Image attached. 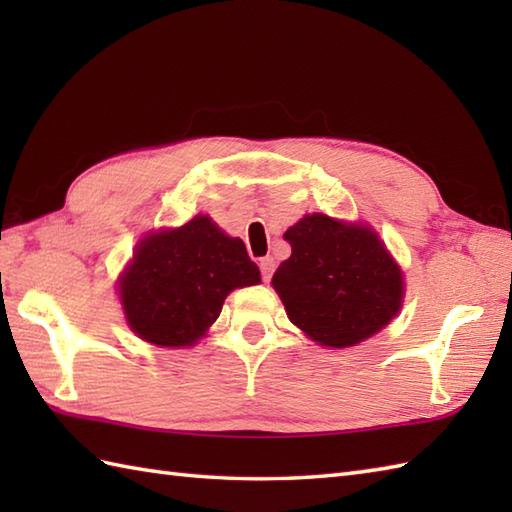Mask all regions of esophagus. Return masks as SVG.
Instances as JSON below:
<instances>
[{"label": "esophagus", "instance_id": "esophagus-1", "mask_svg": "<svg viewBox=\"0 0 512 512\" xmlns=\"http://www.w3.org/2000/svg\"><path fill=\"white\" fill-rule=\"evenodd\" d=\"M259 270H262V277L268 284L270 277H273V270H275V259L273 257H262L259 259Z\"/></svg>", "mask_w": 512, "mask_h": 512}]
</instances>
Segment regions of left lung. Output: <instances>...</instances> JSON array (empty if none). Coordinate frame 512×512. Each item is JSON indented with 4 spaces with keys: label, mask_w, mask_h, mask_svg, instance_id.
<instances>
[{
    "label": "left lung",
    "mask_w": 512,
    "mask_h": 512,
    "mask_svg": "<svg viewBox=\"0 0 512 512\" xmlns=\"http://www.w3.org/2000/svg\"><path fill=\"white\" fill-rule=\"evenodd\" d=\"M292 255L273 275L288 319L325 347H352L396 317L402 270L383 239L363 224L312 213L290 226Z\"/></svg>",
    "instance_id": "8db88e82"
}]
</instances>
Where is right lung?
<instances>
[{
	"label": "right lung",
	"mask_w": 512,
	"mask_h": 512,
	"mask_svg": "<svg viewBox=\"0 0 512 512\" xmlns=\"http://www.w3.org/2000/svg\"><path fill=\"white\" fill-rule=\"evenodd\" d=\"M262 281L239 237L209 215L140 239L118 279L127 325L160 347H187L220 317L228 292Z\"/></svg>",
	"instance_id": "right-lung-1"
}]
</instances>
